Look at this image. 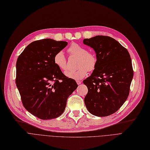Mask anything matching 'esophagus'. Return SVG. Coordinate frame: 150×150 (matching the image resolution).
<instances>
[{
  "instance_id": "obj_1",
  "label": "esophagus",
  "mask_w": 150,
  "mask_h": 150,
  "mask_svg": "<svg viewBox=\"0 0 150 150\" xmlns=\"http://www.w3.org/2000/svg\"><path fill=\"white\" fill-rule=\"evenodd\" d=\"M76 82H77V84H78V85H79V84H81V81H79V80H77V81H76Z\"/></svg>"
}]
</instances>
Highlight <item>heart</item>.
Wrapping results in <instances>:
<instances>
[{
    "instance_id": "b5f03b06",
    "label": "heart",
    "mask_w": 150,
    "mask_h": 150,
    "mask_svg": "<svg viewBox=\"0 0 150 150\" xmlns=\"http://www.w3.org/2000/svg\"><path fill=\"white\" fill-rule=\"evenodd\" d=\"M68 53L71 56L78 58L77 61V66L78 69L76 70L68 71L66 72V76L69 78L80 80L87 75V72L94 71L97 64V58L95 53L89 52L83 46L74 43L68 48ZM54 64L62 71L67 69V60L63 51H58L53 58Z\"/></svg>"
}]
</instances>
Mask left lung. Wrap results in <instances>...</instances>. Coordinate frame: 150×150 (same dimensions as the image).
<instances>
[{"mask_svg":"<svg viewBox=\"0 0 150 150\" xmlns=\"http://www.w3.org/2000/svg\"><path fill=\"white\" fill-rule=\"evenodd\" d=\"M83 43L96 53L97 64L91 76L84 80L88 92L84 98L89 112L98 117L116 112L127 99L133 77L128 50L108 36L84 39Z\"/></svg>","mask_w":150,"mask_h":150,"instance_id":"1","label":"left lung"}]
</instances>
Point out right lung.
<instances>
[{"mask_svg": "<svg viewBox=\"0 0 150 150\" xmlns=\"http://www.w3.org/2000/svg\"><path fill=\"white\" fill-rule=\"evenodd\" d=\"M68 42L52 39L29 44L16 63L15 82L23 107L42 120L55 118L63 113L69 96L77 87L53 61L54 54Z\"/></svg>", "mask_w": 150, "mask_h": 150, "instance_id": "1", "label": "right lung"}]
</instances>
